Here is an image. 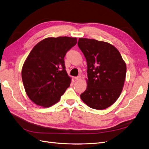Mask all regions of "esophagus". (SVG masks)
<instances>
[{
    "instance_id": "esophagus-1",
    "label": "esophagus",
    "mask_w": 149,
    "mask_h": 149,
    "mask_svg": "<svg viewBox=\"0 0 149 149\" xmlns=\"http://www.w3.org/2000/svg\"><path fill=\"white\" fill-rule=\"evenodd\" d=\"M80 79H81L80 76H78V77H75V80H80Z\"/></svg>"
}]
</instances>
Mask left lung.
<instances>
[{"label": "left lung", "mask_w": 149, "mask_h": 149, "mask_svg": "<svg viewBox=\"0 0 149 149\" xmlns=\"http://www.w3.org/2000/svg\"><path fill=\"white\" fill-rule=\"evenodd\" d=\"M78 46L87 63L86 90L80 98L90 107L102 110L112 106L124 86L126 65L118 49L111 43L79 38Z\"/></svg>", "instance_id": "8db88e82"}]
</instances>
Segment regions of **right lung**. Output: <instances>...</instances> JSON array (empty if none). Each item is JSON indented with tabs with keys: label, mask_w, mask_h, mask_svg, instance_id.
I'll list each match as a JSON object with an SVG mask.
<instances>
[{
	"label": "right lung",
	"mask_w": 149,
	"mask_h": 149,
	"mask_svg": "<svg viewBox=\"0 0 149 149\" xmlns=\"http://www.w3.org/2000/svg\"><path fill=\"white\" fill-rule=\"evenodd\" d=\"M76 43V37H48L37 43L26 59L22 80L27 96L37 105H54L70 86L64 58Z\"/></svg>",
	"instance_id": "obj_1"
}]
</instances>
